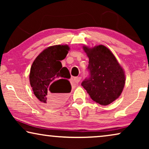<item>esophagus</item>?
I'll list each match as a JSON object with an SVG mask.
<instances>
[{"mask_svg":"<svg viewBox=\"0 0 149 149\" xmlns=\"http://www.w3.org/2000/svg\"><path fill=\"white\" fill-rule=\"evenodd\" d=\"M81 77H74V78H73V81H74V83H75V84H78V83H79V81H81Z\"/></svg>","mask_w":149,"mask_h":149,"instance_id":"34e87169","label":"esophagus"}]
</instances>
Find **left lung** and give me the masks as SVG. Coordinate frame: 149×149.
<instances>
[{"mask_svg": "<svg viewBox=\"0 0 149 149\" xmlns=\"http://www.w3.org/2000/svg\"><path fill=\"white\" fill-rule=\"evenodd\" d=\"M83 49L89 58V74L81 85L95 102L109 104L120 96L123 89L125 77L123 68L105 46H85Z\"/></svg>", "mask_w": 149, "mask_h": 149, "instance_id": "left-lung-1", "label": "left lung"}]
</instances>
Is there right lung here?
Returning <instances> with one entry per match:
<instances>
[{
  "label": "right lung",
  "instance_id": "right-lung-1",
  "mask_svg": "<svg viewBox=\"0 0 149 149\" xmlns=\"http://www.w3.org/2000/svg\"><path fill=\"white\" fill-rule=\"evenodd\" d=\"M68 45H54L40 53L32 63L30 83L34 94L42 102L52 106L63 103L64 97L71 91L70 81L65 78L70 75L64 72L61 60L69 51Z\"/></svg>",
  "mask_w": 149,
  "mask_h": 149
}]
</instances>
